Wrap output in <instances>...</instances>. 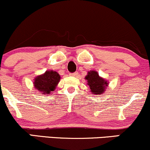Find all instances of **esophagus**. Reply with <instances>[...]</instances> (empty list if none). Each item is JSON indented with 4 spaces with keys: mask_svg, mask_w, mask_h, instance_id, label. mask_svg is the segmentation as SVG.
<instances>
[{
    "mask_svg": "<svg viewBox=\"0 0 150 150\" xmlns=\"http://www.w3.org/2000/svg\"><path fill=\"white\" fill-rule=\"evenodd\" d=\"M70 75L72 76H77V75H78V73H77V72H74V73L71 74Z\"/></svg>",
    "mask_w": 150,
    "mask_h": 150,
    "instance_id": "esophagus-1",
    "label": "esophagus"
}]
</instances>
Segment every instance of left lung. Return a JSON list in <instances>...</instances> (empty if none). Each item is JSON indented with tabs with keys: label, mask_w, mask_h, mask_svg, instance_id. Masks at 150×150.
Here are the masks:
<instances>
[{
	"label": "left lung",
	"mask_w": 150,
	"mask_h": 150,
	"mask_svg": "<svg viewBox=\"0 0 150 150\" xmlns=\"http://www.w3.org/2000/svg\"><path fill=\"white\" fill-rule=\"evenodd\" d=\"M87 81V85L90 88L91 94L102 95L108 86V81L103 77L100 76L96 71L91 70L85 76Z\"/></svg>",
	"instance_id": "obj_1"
}]
</instances>
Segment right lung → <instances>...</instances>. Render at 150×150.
Segmentation results:
<instances>
[{
    "label": "right lung",
    "mask_w": 150,
    "mask_h": 150,
    "mask_svg": "<svg viewBox=\"0 0 150 150\" xmlns=\"http://www.w3.org/2000/svg\"><path fill=\"white\" fill-rule=\"evenodd\" d=\"M61 76L57 71L47 70L43 74L38 75L35 78L33 84L35 89L40 91V93L50 94L57 88Z\"/></svg>",
    "instance_id": "add662e5"
}]
</instances>
